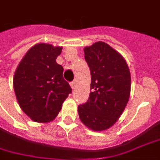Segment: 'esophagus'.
<instances>
[{"label":"esophagus","instance_id":"34e87169","mask_svg":"<svg viewBox=\"0 0 160 160\" xmlns=\"http://www.w3.org/2000/svg\"><path fill=\"white\" fill-rule=\"evenodd\" d=\"M74 86H75V83H74V81H72V82H70V86H71V88H72V89H74Z\"/></svg>","mask_w":160,"mask_h":160}]
</instances>
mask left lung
<instances>
[{
    "instance_id": "obj_1",
    "label": "left lung",
    "mask_w": 160,
    "mask_h": 160,
    "mask_svg": "<svg viewBox=\"0 0 160 160\" xmlns=\"http://www.w3.org/2000/svg\"><path fill=\"white\" fill-rule=\"evenodd\" d=\"M91 71V90L86 102L78 106L81 122L93 131H104L116 122L128 102L131 73L119 52L102 41L84 48Z\"/></svg>"
}]
</instances>
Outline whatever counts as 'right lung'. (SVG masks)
<instances>
[{"instance_id":"1","label":"right lung","mask_w":160,"mask_h":160,"mask_svg":"<svg viewBox=\"0 0 160 160\" xmlns=\"http://www.w3.org/2000/svg\"><path fill=\"white\" fill-rule=\"evenodd\" d=\"M62 47L40 43L29 49L18 66L13 88L20 108L35 122H50L72 92L56 59Z\"/></svg>"}]
</instances>
